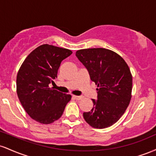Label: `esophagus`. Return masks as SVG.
<instances>
[{
    "label": "esophagus",
    "mask_w": 156,
    "mask_h": 156,
    "mask_svg": "<svg viewBox=\"0 0 156 156\" xmlns=\"http://www.w3.org/2000/svg\"><path fill=\"white\" fill-rule=\"evenodd\" d=\"M73 98H75V99L77 100V101H79V100H80L82 98L81 96H76V95H73Z\"/></svg>",
    "instance_id": "1"
}]
</instances>
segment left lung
I'll use <instances>...</instances> for the list:
<instances>
[{
	"label": "left lung",
	"instance_id": "left-lung-1",
	"mask_svg": "<svg viewBox=\"0 0 156 156\" xmlns=\"http://www.w3.org/2000/svg\"><path fill=\"white\" fill-rule=\"evenodd\" d=\"M78 60L88 70L90 79L98 85V100L83 118L92 128L102 129L119 120L129 105L132 92V75L119 55L105 48L77 51Z\"/></svg>",
	"mask_w": 156,
	"mask_h": 156
}]
</instances>
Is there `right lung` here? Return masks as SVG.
I'll list each match as a JSON object with an SVG mask.
<instances>
[{"mask_svg": "<svg viewBox=\"0 0 156 156\" xmlns=\"http://www.w3.org/2000/svg\"><path fill=\"white\" fill-rule=\"evenodd\" d=\"M73 53L51 44L39 46L26 57L17 76V93L27 114L38 122L50 124L58 119L70 94L50 88L57 78L61 62Z\"/></svg>", "mask_w": 156, "mask_h": 156, "instance_id": "right-lung-1", "label": "right lung"}]
</instances>
